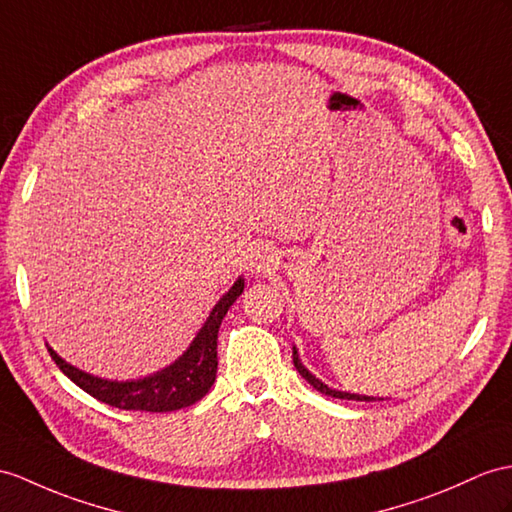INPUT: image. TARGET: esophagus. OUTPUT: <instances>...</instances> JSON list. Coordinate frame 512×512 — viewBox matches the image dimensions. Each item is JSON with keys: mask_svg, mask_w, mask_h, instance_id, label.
<instances>
[{"mask_svg": "<svg viewBox=\"0 0 512 512\" xmlns=\"http://www.w3.org/2000/svg\"><path fill=\"white\" fill-rule=\"evenodd\" d=\"M249 265L254 271H271L276 267V254L269 245H256L249 254Z\"/></svg>", "mask_w": 512, "mask_h": 512, "instance_id": "obj_1", "label": "esophagus"}]
</instances>
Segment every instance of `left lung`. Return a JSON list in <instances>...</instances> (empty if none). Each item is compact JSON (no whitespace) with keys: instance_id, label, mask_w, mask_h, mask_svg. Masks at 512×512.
I'll list each match as a JSON object with an SVG mask.
<instances>
[{"instance_id":"left-lung-1","label":"left lung","mask_w":512,"mask_h":512,"mask_svg":"<svg viewBox=\"0 0 512 512\" xmlns=\"http://www.w3.org/2000/svg\"><path fill=\"white\" fill-rule=\"evenodd\" d=\"M293 365H295V369L299 371V376H302L304 380H308V384L313 386V389H317V391H321V393H326V395H330V397H339V400H356V402H371L373 397H365V395H354V393H343V391H334V389H328L326 384L323 382H319L313 373H310L308 369H304L302 367V363H299V358H297V352L293 350Z\"/></svg>"}]
</instances>
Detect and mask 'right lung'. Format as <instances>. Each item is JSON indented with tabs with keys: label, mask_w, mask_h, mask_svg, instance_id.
Wrapping results in <instances>:
<instances>
[{
	"label": "right lung",
	"mask_w": 512,
	"mask_h": 512,
	"mask_svg": "<svg viewBox=\"0 0 512 512\" xmlns=\"http://www.w3.org/2000/svg\"><path fill=\"white\" fill-rule=\"evenodd\" d=\"M243 286V280H236L232 289L219 299V304L213 308L204 328L197 332L186 354L149 378L132 382L102 380L67 365L52 347H47V352L71 382H76L82 391L108 406L121 410H145V413H171V410L186 408L202 400L217 378V334L228 308L243 293Z\"/></svg>",
	"instance_id": "right-lung-1"
}]
</instances>
